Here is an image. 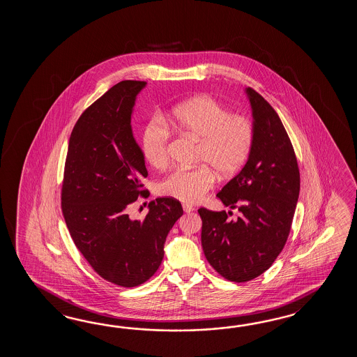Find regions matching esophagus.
Instances as JSON below:
<instances>
[{
    "label": "esophagus",
    "instance_id": "1",
    "mask_svg": "<svg viewBox=\"0 0 357 357\" xmlns=\"http://www.w3.org/2000/svg\"><path fill=\"white\" fill-rule=\"evenodd\" d=\"M182 208H183V211H185L186 213H191L195 211V208H194L192 205L190 204H183L182 205Z\"/></svg>",
    "mask_w": 357,
    "mask_h": 357
}]
</instances>
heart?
<instances>
[{
	"instance_id": "heart-1",
	"label": "heart",
	"mask_w": 357,
	"mask_h": 357,
	"mask_svg": "<svg viewBox=\"0 0 357 357\" xmlns=\"http://www.w3.org/2000/svg\"><path fill=\"white\" fill-rule=\"evenodd\" d=\"M167 123L182 135L200 142L197 162L205 165L194 169L177 168L166 176L158 185L163 197L186 204L197 203L215 182L211 167L222 176L234 175L250 155L254 144V125L250 119L232 114L209 96H199L176 107L168 116ZM142 151L152 167L167 166L169 131L160 120L146 123L142 134Z\"/></svg>"
}]
</instances>
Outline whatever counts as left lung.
I'll use <instances>...</instances> for the list:
<instances>
[{
	"instance_id": "obj_1",
	"label": "left lung",
	"mask_w": 357,
	"mask_h": 357,
	"mask_svg": "<svg viewBox=\"0 0 357 357\" xmlns=\"http://www.w3.org/2000/svg\"><path fill=\"white\" fill-rule=\"evenodd\" d=\"M254 144L246 165L217 194L237 220L200 208L202 246L209 264L228 281L248 282L264 273L287 241L300 192L296 155L280 116L252 88H246Z\"/></svg>"
}]
</instances>
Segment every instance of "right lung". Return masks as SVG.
Returning <instances> with one entry per match:
<instances>
[{
    "label": "right lung",
    "instance_id": "obj_1",
    "mask_svg": "<svg viewBox=\"0 0 357 357\" xmlns=\"http://www.w3.org/2000/svg\"><path fill=\"white\" fill-rule=\"evenodd\" d=\"M145 82L123 80L84 111L68 140L61 208L77 250L106 281L135 287L160 268L181 203L157 197L143 220L131 205L148 197L145 160L131 130L135 99Z\"/></svg>",
    "mask_w": 357,
    "mask_h": 357
}]
</instances>
